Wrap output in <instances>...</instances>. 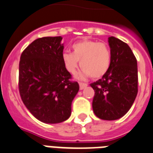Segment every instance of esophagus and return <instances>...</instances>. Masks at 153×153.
I'll use <instances>...</instances> for the list:
<instances>
[{"mask_svg": "<svg viewBox=\"0 0 153 153\" xmlns=\"http://www.w3.org/2000/svg\"><path fill=\"white\" fill-rule=\"evenodd\" d=\"M86 86H87V84H85V83H82V82H79V88H80L81 90H82L83 89H85Z\"/></svg>", "mask_w": 153, "mask_h": 153, "instance_id": "1", "label": "esophagus"}]
</instances>
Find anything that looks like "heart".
<instances>
[{"instance_id":"b5f03b06","label":"heart","mask_w":153,"mask_h":153,"mask_svg":"<svg viewBox=\"0 0 153 153\" xmlns=\"http://www.w3.org/2000/svg\"><path fill=\"white\" fill-rule=\"evenodd\" d=\"M72 53L64 52L62 60L68 72L74 74L80 61L82 71L77 78L85 79L91 76L100 79L110 68L111 62V50L108 45L97 41L83 40L72 45Z\"/></svg>"}]
</instances>
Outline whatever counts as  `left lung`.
<instances>
[{
    "label": "left lung",
    "mask_w": 153,
    "mask_h": 153,
    "mask_svg": "<svg viewBox=\"0 0 153 153\" xmlns=\"http://www.w3.org/2000/svg\"><path fill=\"white\" fill-rule=\"evenodd\" d=\"M111 53L108 72L90 84L95 91L94 114L100 120H119L127 113L137 94V64L131 48L115 37H109Z\"/></svg>",
    "instance_id": "8db88e82"
}]
</instances>
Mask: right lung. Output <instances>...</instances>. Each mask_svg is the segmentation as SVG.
I'll return each instance as SVG.
<instances>
[{
    "label": "right lung",
    "mask_w": 153,
    "mask_h": 153,
    "mask_svg": "<svg viewBox=\"0 0 153 153\" xmlns=\"http://www.w3.org/2000/svg\"><path fill=\"white\" fill-rule=\"evenodd\" d=\"M62 37H44L29 45L22 53L19 71L21 99L34 117L45 123L65 121L71 114V103L79 83L62 60Z\"/></svg>",
    "instance_id": "1"
}]
</instances>
